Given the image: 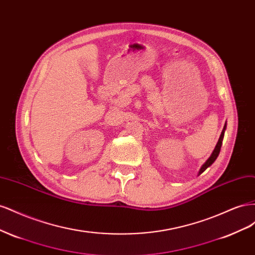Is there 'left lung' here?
Segmentation results:
<instances>
[{
	"label": "left lung",
	"mask_w": 255,
	"mask_h": 255,
	"mask_svg": "<svg viewBox=\"0 0 255 255\" xmlns=\"http://www.w3.org/2000/svg\"><path fill=\"white\" fill-rule=\"evenodd\" d=\"M225 130H226V126H225V128H223V129H222V133H221V135H220V137H219V140H218L217 144H216V146H215V150L213 151L211 157L208 158V159L205 161L204 165L201 167V169H200L199 174H201V173L205 170V169H206L207 167H210V166L214 163V161L216 160V158L218 157V155H219V152H220V148H221V144H222V140H223V136H225Z\"/></svg>",
	"instance_id": "obj_1"
}]
</instances>
